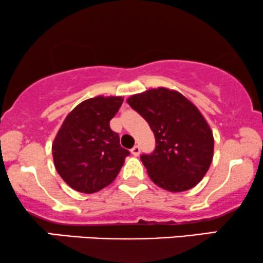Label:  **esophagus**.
I'll return each mask as SVG.
<instances>
[{"instance_id":"esophagus-1","label":"esophagus","mask_w":263,"mask_h":263,"mask_svg":"<svg viewBox=\"0 0 263 263\" xmlns=\"http://www.w3.org/2000/svg\"><path fill=\"white\" fill-rule=\"evenodd\" d=\"M130 152H132L133 156H139V154H140V147H139L137 145V146H134L132 148Z\"/></svg>"}]
</instances>
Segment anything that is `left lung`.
I'll list each match as a JSON object with an SVG mask.
<instances>
[{
  "mask_svg": "<svg viewBox=\"0 0 263 263\" xmlns=\"http://www.w3.org/2000/svg\"><path fill=\"white\" fill-rule=\"evenodd\" d=\"M150 125L156 147L140 160L162 189L179 193L205 177L213 158V134L197 107L176 90L157 87L126 100Z\"/></svg>",
  "mask_w": 263,
  "mask_h": 263,
  "instance_id": "1",
  "label": "left lung"
}]
</instances>
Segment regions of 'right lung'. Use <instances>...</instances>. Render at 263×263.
Listing matches in <instances>:
<instances>
[{
    "mask_svg": "<svg viewBox=\"0 0 263 263\" xmlns=\"http://www.w3.org/2000/svg\"><path fill=\"white\" fill-rule=\"evenodd\" d=\"M123 103L121 96H97L79 103L61 125L52 144L54 167L72 189L92 194L118 176L129 151L109 121Z\"/></svg>",
    "mask_w": 263,
    "mask_h": 263,
    "instance_id": "obj_1",
    "label": "right lung"
}]
</instances>
